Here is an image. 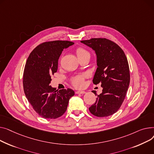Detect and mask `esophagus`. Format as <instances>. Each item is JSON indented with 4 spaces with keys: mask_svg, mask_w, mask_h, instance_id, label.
<instances>
[{
    "mask_svg": "<svg viewBox=\"0 0 154 154\" xmlns=\"http://www.w3.org/2000/svg\"><path fill=\"white\" fill-rule=\"evenodd\" d=\"M75 93L76 94H85L86 92L84 91H77L75 92Z\"/></svg>",
    "mask_w": 154,
    "mask_h": 154,
    "instance_id": "34e87169",
    "label": "esophagus"
}]
</instances>
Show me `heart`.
Segmentation results:
<instances>
[{"instance_id": "1", "label": "heart", "mask_w": 154, "mask_h": 154, "mask_svg": "<svg viewBox=\"0 0 154 154\" xmlns=\"http://www.w3.org/2000/svg\"><path fill=\"white\" fill-rule=\"evenodd\" d=\"M76 55L79 60L85 57H89L90 54L89 51L83 47H78L76 49ZM85 76L84 75H77L71 79V83L76 88H81L84 85V80Z\"/></svg>"}]
</instances>
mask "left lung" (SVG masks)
<instances>
[{"label": "left lung", "mask_w": 154, "mask_h": 154, "mask_svg": "<svg viewBox=\"0 0 154 154\" xmlns=\"http://www.w3.org/2000/svg\"><path fill=\"white\" fill-rule=\"evenodd\" d=\"M92 48L97 55V69L93 78L94 85L101 84L103 92L89 110L99 117L112 115L119 109L130 83L128 61L122 49L115 42L105 38L82 40Z\"/></svg>", "instance_id": "8db88e82"}]
</instances>
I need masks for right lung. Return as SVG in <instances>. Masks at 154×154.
<instances>
[{
  "mask_svg": "<svg viewBox=\"0 0 154 154\" xmlns=\"http://www.w3.org/2000/svg\"><path fill=\"white\" fill-rule=\"evenodd\" d=\"M74 43L65 40L43 42L30 53L25 66L23 86L25 94L33 109L43 118L61 117L67 109L71 89H56L49 86L51 75L58 69V61L63 49Z\"/></svg>",
  "mask_w": 154,
  "mask_h": 154,
  "instance_id": "obj_1",
  "label": "right lung"
}]
</instances>
